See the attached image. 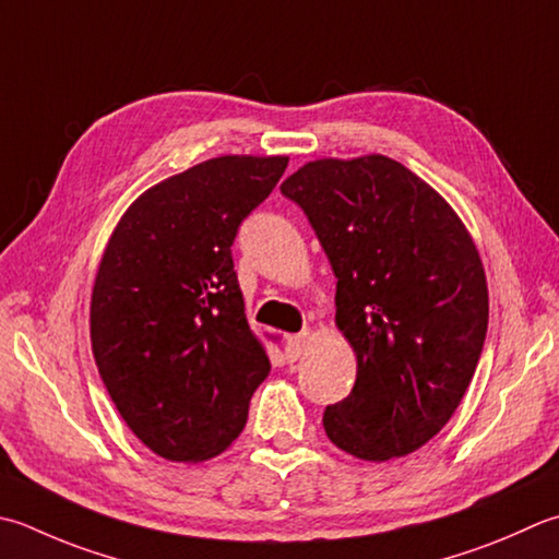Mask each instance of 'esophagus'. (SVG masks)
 <instances>
[{
	"label": "esophagus",
	"mask_w": 559,
	"mask_h": 559,
	"mask_svg": "<svg viewBox=\"0 0 559 559\" xmlns=\"http://www.w3.org/2000/svg\"><path fill=\"white\" fill-rule=\"evenodd\" d=\"M308 336H310V332L305 330L300 334L286 338V358L290 360V364H295V360L305 354V342H308Z\"/></svg>",
	"instance_id": "1"
}]
</instances>
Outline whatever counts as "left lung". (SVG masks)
Listing matches in <instances>:
<instances>
[{
  "instance_id": "left-lung-1",
  "label": "left lung",
  "mask_w": 559,
  "mask_h": 559,
  "mask_svg": "<svg viewBox=\"0 0 559 559\" xmlns=\"http://www.w3.org/2000/svg\"><path fill=\"white\" fill-rule=\"evenodd\" d=\"M336 276V326L358 370L324 409L330 441L360 461L414 453L461 404L483 354L485 269L461 217L400 162L317 159L283 181Z\"/></svg>"
}]
</instances>
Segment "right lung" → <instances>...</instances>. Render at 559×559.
<instances>
[{"instance_id":"obj_1","label":"right lung","mask_w":559,"mask_h":559,"mask_svg":"<svg viewBox=\"0 0 559 559\" xmlns=\"http://www.w3.org/2000/svg\"><path fill=\"white\" fill-rule=\"evenodd\" d=\"M288 157H217L152 186L120 217L92 293V348L120 417L174 463L242 433L271 364L245 314L239 225Z\"/></svg>"}]
</instances>
